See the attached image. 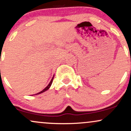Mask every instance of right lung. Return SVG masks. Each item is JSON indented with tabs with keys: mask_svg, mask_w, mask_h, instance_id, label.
I'll return each instance as SVG.
<instances>
[{
	"mask_svg": "<svg viewBox=\"0 0 131 131\" xmlns=\"http://www.w3.org/2000/svg\"><path fill=\"white\" fill-rule=\"evenodd\" d=\"M53 78H54V76H53V78H52V79H51V81H50V82H49V84H48V85L46 87V88L45 89H43L42 90V91H40V92H39V93H37V94H35V95H38V94H41V93H43V92H44L45 91H47L48 89H49V88H50V86H51V85H52V82H53Z\"/></svg>",
	"mask_w": 131,
	"mask_h": 131,
	"instance_id": "add662e5",
	"label": "right lung"
}]
</instances>
